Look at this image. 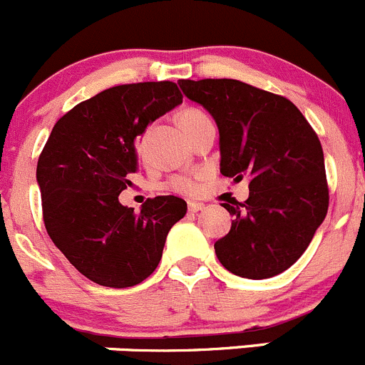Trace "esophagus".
<instances>
[{
  "instance_id": "1",
  "label": "esophagus",
  "mask_w": 365,
  "mask_h": 365,
  "mask_svg": "<svg viewBox=\"0 0 365 365\" xmlns=\"http://www.w3.org/2000/svg\"><path fill=\"white\" fill-rule=\"evenodd\" d=\"M187 209H190L191 212H198V211H202V209H204V204H202V202L190 200V202H187Z\"/></svg>"
}]
</instances>
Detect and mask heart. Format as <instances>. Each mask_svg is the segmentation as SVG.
I'll return each instance as SVG.
<instances>
[{
  "label": "heart",
  "mask_w": 365,
  "mask_h": 365,
  "mask_svg": "<svg viewBox=\"0 0 365 365\" xmlns=\"http://www.w3.org/2000/svg\"><path fill=\"white\" fill-rule=\"evenodd\" d=\"M209 120L207 115L204 111L197 110V108H186L182 110L181 113L178 115V124L179 128L182 129V133H187L190 129H193L195 125L202 124V122ZM167 187L174 193H181V195H191L197 191V181L190 175H175L172 178L170 181L167 182Z\"/></svg>",
  "instance_id": "1"
}]
</instances>
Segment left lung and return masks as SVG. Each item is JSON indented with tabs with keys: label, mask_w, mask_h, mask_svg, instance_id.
Listing matches in <instances>:
<instances>
[{
	"label": "left lung",
	"mask_w": 365,
	"mask_h": 365,
	"mask_svg": "<svg viewBox=\"0 0 365 365\" xmlns=\"http://www.w3.org/2000/svg\"><path fill=\"white\" fill-rule=\"evenodd\" d=\"M182 93L209 111L220 133V172L250 179L245 202L215 243L223 268L262 280L286 272L312 241L328 211L323 149L302 111L282 96L237 79H179Z\"/></svg>",
	"instance_id": "1"
}]
</instances>
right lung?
Returning <instances> with one entry per match:
<instances>
[{"mask_svg": "<svg viewBox=\"0 0 365 365\" xmlns=\"http://www.w3.org/2000/svg\"><path fill=\"white\" fill-rule=\"evenodd\" d=\"M181 103L172 81L108 88L65 113L38 158L49 237L99 286L143 282L160 264L168 230L186 215V202L174 195L150 198L140 212L118 202L138 170V136Z\"/></svg>", "mask_w": 365, "mask_h": 365, "instance_id": "add662e5", "label": "right lung"}]
</instances>
